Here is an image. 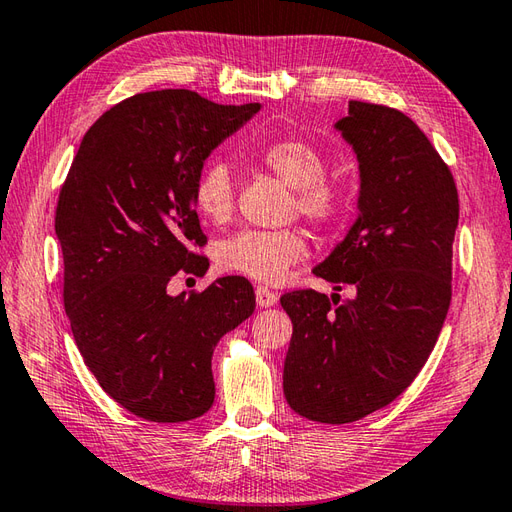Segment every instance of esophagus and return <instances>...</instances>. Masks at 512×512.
I'll use <instances>...</instances> for the list:
<instances>
[{
  "mask_svg": "<svg viewBox=\"0 0 512 512\" xmlns=\"http://www.w3.org/2000/svg\"><path fill=\"white\" fill-rule=\"evenodd\" d=\"M255 299H257L259 307H272V305L279 301V294L272 292L270 288H266V285H257V288H255Z\"/></svg>",
  "mask_w": 512,
  "mask_h": 512,
  "instance_id": "esophagus-1",
  "label": "esophagus"
}]
</instances>
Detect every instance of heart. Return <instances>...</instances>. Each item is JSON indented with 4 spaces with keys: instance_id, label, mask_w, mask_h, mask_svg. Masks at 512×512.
I'll list each match as a JSON object with an SVG mask.
<instances>
[{
    "instance_id": "1",
    "label": "heart",
    "mask_w": 512,
    "mask_h": 512,
    "mask_svg": "<svg viewBox=\"0 0 512 512\" xmlns=\"http://www.w3.org/2000/svg\"><path fill=\"white\" fill-rule=\"evenodd\" d=\"M259 161L294 189V209L314 224L336 222L344 211V196L327 183V161L318 148L301 139L275 141L261 150ZM194 205L207 222L222 224L235 209V178L224 161H209L194 183ZM307 251L299 231H240L216 246V264L231 275L264 283H279L290 266Z\"/></svg>"
}]
</instances>
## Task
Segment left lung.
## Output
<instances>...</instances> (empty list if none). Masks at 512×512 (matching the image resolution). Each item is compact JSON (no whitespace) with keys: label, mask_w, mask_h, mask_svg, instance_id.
<instances>
[{"label":"left lung","mask_w":512,"mask_h":512,"mask_svg":"<svg viewBox=\"0 0 512 512\" xmlns=\"http://www.w3.org/2000/svg\"><path fill=\"white\" fill-rule=\"evenodd\" d=\"M360 170L358 218L314 275L355 299L296 290L283 395L301 417L342 425L388 406L430 358L451 301L454 176L408 115L349 102L334 124Z\"/></svg>","instance_id":"left-lung-1"}]
</instances>
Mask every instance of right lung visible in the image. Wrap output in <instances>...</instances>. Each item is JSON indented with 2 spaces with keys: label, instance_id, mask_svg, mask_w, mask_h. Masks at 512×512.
I'll use <instances>...</instances> for the list:
<instances>
[{
  "label": "right lung",
  "instance_id": "right-lung-1",
  "mask_svg": "<svg viewBox=\"0 0 512 512\" xmlns=\"http://www.w3.org/2000/svg\"><path fill=\"white\" fill-rule=\"evenodd\" d=\"M261 104L224 106L196 91L137 93L82 137L58 196L65 312L102 390L157 423L205 414L211 355L255 312L253 285L222 277L205 292L168 294L176 272L205 275L194 183L209 154Z\"/></svg>",
  "mask_w": 512,
  "mask_h": 512
}]
</instances>
